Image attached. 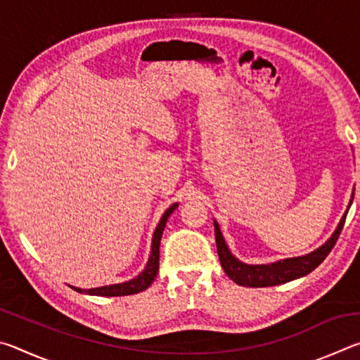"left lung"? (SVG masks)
Segmentation results:
<instances>
[{
    "label": "left lung",
    "mask_w": 360,
    "mask_h": 360,
    "mask_svg": "<svg viewBox=\"0 0 360 360\" xmlns=\"http://www.w3.org/2000/svg\"><path fill=\"white\" fill-rule=\"evenodd\" d=\"M351 203H352V197L348 205V210ZM348 210H346L343 217H341L338 227L333 231L330 238H328L321 248L316 249V251L309 252L307 255H302V257H290V259L273 262V264H266V265H248L236 259L235 255L229 251L227 245H225L224 236L221 233V229H219V224L214 221L217 254H219V260H221V265L224 268L225 275H227L231 281H235L240 285H245V288H268V285L289 283L292 279L308 275V273H311L314 268L327 257L328 252L332 251V248L335 246V243H337L338 236L341 233V229H343L345 225Z\"/></svg>",
    "instance_id": "left-lung-1"
}]
</instances>
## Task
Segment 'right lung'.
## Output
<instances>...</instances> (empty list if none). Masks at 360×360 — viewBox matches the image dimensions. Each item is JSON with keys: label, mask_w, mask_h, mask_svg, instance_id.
<instances>
[{"label": "right lung", "mask_w": 360, "mask_h": 360, "mask_svg": "<svg viewBox=\"0 0 360 360\" xmlns=\"http://www.w3.org/2000/svg\"><path fill=\"white\" fill-rule=\"evenodd\" d=\"M178 208V203L169 206L165 211V214L162 216L160 222H158L157 229L154 231V236H152V246H150V255L148 264H146L144 270L139 273L136 278L130 279V281L120 283V284H111V285H103V288H95V289H79L72 288L76 292H85L89 295H101V297H120V295H133L138 294V292H143L149 288L157 276L158 271V255H160V240L163 229H165L168 217L172 216V212Z\"/></svg>", "instance_id": "obj_1"}]
</instances>
